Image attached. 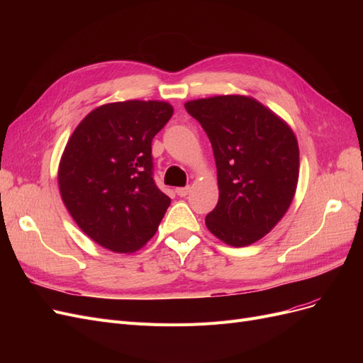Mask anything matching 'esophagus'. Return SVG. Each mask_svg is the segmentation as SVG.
Segmentation results:
<instances>
[{"label": "esophagus", "mask_w": 363, "mask_h": 363, "mask_svg": "<svg viewBox=\"0 0 363 363\" xmlns=\"http://www.w3.org/2000/svg\"><path fill=\"white\" fill-rule=\"evenodd\" d=\"M175 192H177L179 196H186L191 192V188H189V186H186V188H177V189H175Z\"/></svg>", "instance_id": "1"}]
</instances>
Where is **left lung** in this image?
I'll return each mask as SVG.
<instances>
[{
    "instance_id": "left-lung-1",
    "label": "left lung",
    "mask_w": 363,
    "mask_h": 363,
    "mask_svg": "<svg viewBox=\"0 0 363 363\" xmlns=\"http://www.w3.org/2000/svg\"><path fill=\"white\" fill-rule=\"evenodd\" d=\"M213 148L219 199L206 225L232 247L255 244L294 200L300 172L292 128L251 96L218 95L184 104Z\"/></svg>"
}]
</instances>
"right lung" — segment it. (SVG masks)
<instances>
[{
  "label": "right lung",
  "mask_w": 363,
  "mask_h": 363,
  "mask_svg": "<svg viewBox=\"0 0 363 363\" xmlns=\"http://www.w3.org/2000/svg\"><path fill=\"white\" fill-rule=\"evenodd\" d=\"M174 113L167 101L128 100L94 108L59 163L63 204L83 232L115 252H133L157 232L171 204L152 180L151 142Z\"/></svg>",
  "instance_id": "add662e5"
}]
</instances>
